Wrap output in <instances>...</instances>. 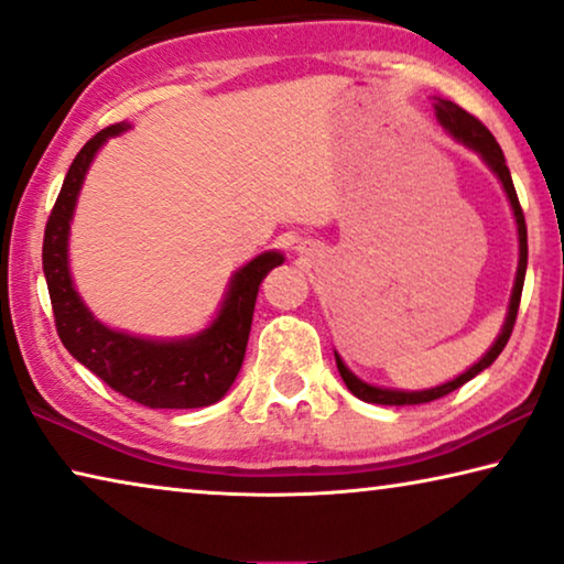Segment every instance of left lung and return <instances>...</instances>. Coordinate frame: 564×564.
Returning a JSON list of instances; mask_svg holds the SVG:
<instances>
[{"instance_id":"left-lung-1","label":"left lung","mask_w":564,"mask_h":564,"mask_svg":"<svg viewBox=\"0 0 564 564\" xmlns=\"http://www.w3.org/2000/svg\"><path fill=\"white\" fill-rule=\"evenodd\" d=\"M437 117L440 122L447 127V130L455 134L459 142H465L467 148L478 150L482 155V161H486L490 169L498 178H501V184L506 188V194H509V202L513 206V217H517V225H519V271H517V283H513V293H511V306H509V316H506V324L501 329V335H498L496 345L490 347V350L482 355L480 362H475L470 370L463 372V376L449 380V383L437 386V388H430V391H419V393H406V391H386V388H376V386H368L362 383L352 376L350 370L345 368V362L339 360V355L335 352V360H337V370L339 376H343L345 386L350 388L352 395H358V399L368 401V403H383V406H414V403H430V401H437L442 395H447L452 391H457L459 386H465L467 380L478 376L480 370H486L490 362H494L498 355L503 352L506 343H509L511 332H513V324H517V314H519V304H521V289H523V275H527V221H523V212H521V204H519V196H517V188H513V181H511V173H509V165H506V158H503V150L498 145L494 134L486 124H482L478 117H473L470 112H465L463 107L455 105V101H447V99H437Z\"/></svg>"}]
</instances>
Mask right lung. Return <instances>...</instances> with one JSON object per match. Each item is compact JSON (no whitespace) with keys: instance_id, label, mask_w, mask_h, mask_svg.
<instances>
[{"instance_id":"add662e5","label":"right lung","mask_w":564,"mask_h":564,"mask_svg":"<svg viewBox=\"0 0 564 564\" xmlns=\"http://www.w3.org/2000/svg\"><path fill=\"white\" fill-rule=\"evenodd\" d=\"M127 130L109 124L94 134L70 163L43 237V273L51 293L58 337L74 358L99 376L112 391L148 409H199L219 401L235 383L248 347L258 289L275 265L279 252H265L237 271L225 306L209 329L178 343H153L122 335L99 324L82 304L68 275V225L86 169L107 138Z\"/></svg>"}]
</instances>
